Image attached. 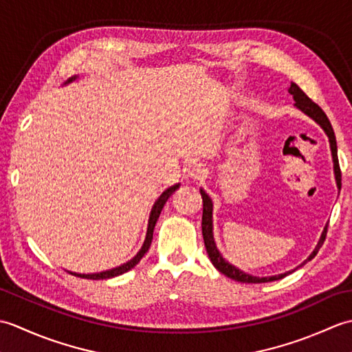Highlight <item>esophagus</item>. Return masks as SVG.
I'll use <instances>...</instances> for the list:
<instances>
[{
    "label": "esophagus",
    "instance_id": "esophagus-1",
    "mask_svg": "<svg viewBox=\"0 0 352 352\" xmlns=\"http://www.w3.org/2000/svg\"><path fill=\"white\" fill-rule=\"evenodd\" d=\"M186 174L190 177L192 180H201V178L206 177L207 169L204 168V164H201L198 162H192L186 166Z\"/></svg>",
    "mask_w": 352,
    "mask_h": 352
}]
</instances>
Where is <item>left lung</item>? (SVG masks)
Returning a JSON list of instances; mask_svg holds the SVG:
<instances>
[{
	"instance_id": "8db88e82",
	"label": "left lung",
	"mask_w": 352,
	"mask_h": 352,
	"mask_svg": "<svg viewBox=\"0 0 352 352\" xmlns=\"http://www.w3.org/2000/svg\"><path fill=\"white\" fill-rule=\"evenodd\" d=\"M289 94L292 95V98H294V101H295L294 106L298 110H301L304 115H307L309 118H311L313 121H315L328 136V142H330V149H331V157H333V169H334L336 184H338V189H340L342 174H340L339 159H338V144H336V136H334V131H333V126H331L330 121H328V118L324 113V110L320 109L316 102H313L309 98V96L301 91L300 86L292 83L290 87H289ZM199 192H201V197H203V223H201V227H203L204 245H206V250H207V254H208V258L212 260L213 266L218 269L219 272H222L223 275H227L228 278H233V280L241 281V283H269V281L284 278V276H286L287 274L294 272V271H289V272L278 274V275H271V276H256V275H251V274H246V272L241 271V269L236 267L234 265H231L230 261L223 258L222 254L218 250V246H216L214 237H213V201H212L210 197L207 195L203 188L199 189ZM327 227L328 226L324 227V231H322V234H320V239H319L318 245L315 246V250H313V252L307 257V260H304L300 266L305 265L307 261H310L313 257L316 256L319 248L322 246V243L325 241Z\"/></svg>"
}]
</instances>
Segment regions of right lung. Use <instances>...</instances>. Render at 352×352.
Segmentation results:
<instances>
[{
	"instance_id": "1",
	"label": "right lung",
	"mask_w": 352,
	"mask_h": 352,
	"mask_svg": "<svg viewBox=\"0 0 352 352\" xmlns=\"http://www.w3.org/2000/svg\"><path fill=\"white\" fill-rule=\"evenodd\" d=\"M77 78H78V76H72L71 78L66 80L63 85H69V83H72V81H76ZM178 188H180V183L170 186L169 189L164 190L162 195L155 199V203H154V206L151 208V213H149L148 228H146V236H145L144 245H142V248L139 250V252L131 260H129V261H126V263L118 266V267L109 269V271H102V272H96V274H77V272H71V274L72 275H77V276H81V278H89V280H106V278H113V276H118V275H122L125 272H129L130 269H133L134 266L139 263L140 258L145 256V252L149 250V246H151L154 227H155L157 219H159V216L162 213V208H163L164 204H166V201L170 198L172 193H174Z\"/></svg>"
}]
</instances>
